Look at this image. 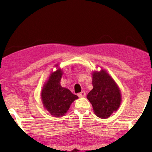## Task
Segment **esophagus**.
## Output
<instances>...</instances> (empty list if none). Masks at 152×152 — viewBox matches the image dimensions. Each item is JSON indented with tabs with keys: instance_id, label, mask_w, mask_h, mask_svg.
Instances as JSON below:
<instances>
[{
	"instance_id": "esophagus-1",
	"label": "esophagus",
	"mask_w": 152,
	"mask_h": 152,
	"mask_svg": "<svg viewBox=\"0 0 152 152\" xmlns=\"http://www.w3.org/2000/svg\"><path fill=\"white\" fill-rule=\"evenodd\" d=\"M78 96L80 98L85 97V96H86V92H84V91H82V92H80V93L78 94Z\"/></svg>"
}]
</instances>
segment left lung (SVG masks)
Listing matches in <instances>:
<instances>
[{
  "mask_svg": "<svg viewBox=\"0 0 152 152\" xmlns=\"http://www.w3.org/2000/svg\"><path fill=\"white\" fill-rule=\"evenodd\" d=\"M92 86L87 99L92 105L94 114L101 119H107L119 109L121 102L120 90L104 70L92 73Z\"/></svg>",
  "mask_w": 152,
  "mask_h": 152,
  "instance_id": "8db88e82",
  "label": "left lung"
}]
</instances>
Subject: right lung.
Returning <instances> with one entry per match:
<instances>
[{
    "label": "right lung",
    "instance_id": "obj_1",
    "mask_svg": "<svg viewBox=\"0 0 152 152\" xmlns=\"http://www.w3.org/2000/svg\"><path fill=\"white\" fill-rule=\"evenodd\" d=\"M62 74L63 72L60 69L51 73L41 94L43 107L54 117L65 115L72 102L78 98L72 93L70 90L61 86Z\"/></svg>",
    "mask_w": 152,
    "mask_h": 152
}]
</instances>
